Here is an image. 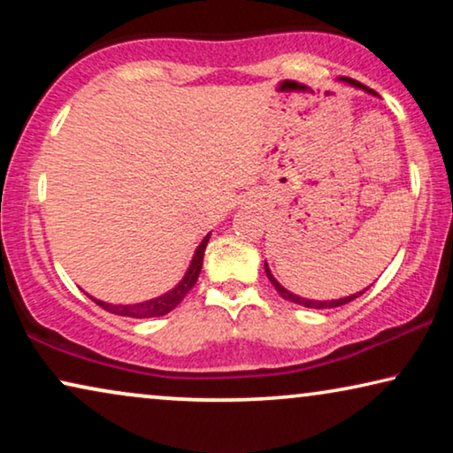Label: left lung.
I'll list each match as a JSON object with an SVG mask.
<instances>
[{
    "label": "left lung",
    "instance_id": "8db88e82",
    "mask_svg": "<svg viewBox=\"0 0 453 453\" xmlns=\"http://www.w3.org/2000/svg\"><path fill=\"white\" fill-rule=\"evenodd\" d=\"M340 82H344V84H350L352 88H361V90H365V92H369V95H373V90L367 88V86H363L361 82H357V80H352V78H340ZM264 268H265V276L270 278V282L274 284V288L278 290V293H280L282 299H287V301H290V303H295V305L309 307V309H334V307L346 305V303H350L352 299H357V296H361V295L365 293V290H367V288H365V290H361V293H355V295H350V296H344V299H332V301H315V299H303V296H299V295H293V293H290V290L284 288L282 284L276 280L274 274H272L270 268H268V264H264Z\"/></svg>",
    "mask_w": 453,
    "mask_h": 453
}]
</instances>
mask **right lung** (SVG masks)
Listing matches in <instances>:
<instances>
[{
    "instance_id": "add662e5",
    "label": "right lung",
    "mask_w": 453,
    "mask_h": 453,
    "mask_svg": "<svg viewBox=\"0 0 453 453\" xmlns=\"http://www.w3.org/2000/svg\"><path fill=\"white\" fill-rule=\"evenodd\" d=\"M210 241V233L206 237L202 239V243L197 245V250L194 253V257H191V264L188 272H185V276L181 278V282L177 284L175 288H171L169 293L157 296V299H150V301H144V303H134V305H113V303H104V301H98V299H90L96 303V305H101L104 311L109 313H115V315H123V318H134V319H144V318H160V315H166L169 311H173L179 303L183 301V296L189 293L191 288H194V284L197 282V276H200L202 272V264H203V251H206V245Z\"/></svg>"
}]
</instances>
